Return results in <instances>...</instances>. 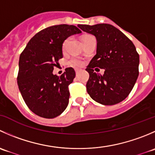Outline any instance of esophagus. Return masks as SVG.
Segmentation results:
<instances>
[{"label":"esophagus","mask_w":155,"mask_h":155,"mask_svg":"<svg viewBox=\"0 0 155 155\" xmlns=\"http://www.w3.org/2000/svg\"><path fill=\"white\" fill-rule=\"evenodd\" d=\"M79 70H78V69H76V75H78V73H79Z\"/></svg>","instance_id":"esophagus-1"}]
</instances>
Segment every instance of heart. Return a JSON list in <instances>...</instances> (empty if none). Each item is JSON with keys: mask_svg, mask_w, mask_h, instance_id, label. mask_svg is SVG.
Returning a JSON list of instances; mask_svg holds the SVG:
<instances>
[{"mask_svg": "<svg viewBox=\"0 0 155 155\" xmlns=\"http://www.w3.org/2000/svg\"><path fill=\"white\" fill-rule=\"evenodd\" d=\"M91 37L90 35H84L82 37V39L81 40H84V39L87 38V37ZM67 43H68V40H66V41L63 44V48L64 49L65 47H66V45H67ZM70 64H71L72 65H73V67H76V68H79V67H81L82 65V61L80 60V59L79 58H73L71 61H70Z\"/></svg>", "mask_w": 155, "mask_h": 155, "instance_id": "heart-1", "label": "heart"}]
</instances>
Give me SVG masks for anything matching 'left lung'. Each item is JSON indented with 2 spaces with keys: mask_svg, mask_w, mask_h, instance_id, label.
Listing matches in <instances>:
<instances>
[{
  "mask_svg": "<svg viewBox=\"0 0 155 155\" xmlns=\"http://www.w3.org/2000/svg\"><path fill=\"white\" fill-rule=\"evenodd\" d=\"M97 39V53L86 71L89 79L87 91L91 97L103 105H114L129 95L139 76L140 56L135 46L121 31L109 24L78 25ZM105 70L104 75L93 71Z\"/></svg>",
  "mask_w": 155,
  "mask_h": 155,
  "instance_id": "8db88e82",
  "label": "left lung"
}]
</instances>
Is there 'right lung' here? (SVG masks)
Here are the masks:
<instances>
[{
  "mask_svg": "<svg viewBox=\"0 0 155 155\" xmlns=\"http://www.w3.org/2000/svg\"><path fill=\"white\" fill-rule=\"evenodd\" d=\"M82 33L77 27L58 25L42 30L30 40L18 61L17 83L28 108L46 118L58 116L69 103V85L76 76L68 68L61 76L53 74L54 67L63 58L64 40Z\"/></svg>",
  "mask_w": 155,
  "mask_h": 155,
  "instance_id": "add662e5",
  "label": "right lung"
}]
</instances>
